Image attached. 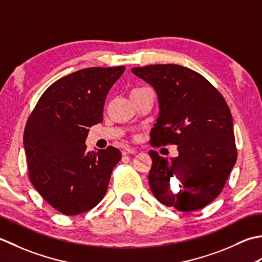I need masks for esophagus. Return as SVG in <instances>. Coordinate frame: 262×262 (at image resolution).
Returning a JSON list of instances; mask_svg holds the SVG:
<instances>
[{
	"label": "esophagus",
	"mask_w": 262,
	"mask_h": 262,
	"mask_svg": "<svg viewBox=\"0 0 262 262\" xmlns=\"http://www.w3.org/2000/svg\"><path fill=\"white\" fill-rule=\"evenodd\" d=\"M138 150L135 148H131V147H125L122 149V155H132V154H137Z\"/></svg>",
	"instance_id": "esophagus-1"
}]
</instances>
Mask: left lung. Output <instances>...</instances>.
Instances as JSON below:
<instances>
[{
  "label": "left lung",
  "mask_w": 262,
  "mask_h": 262,
  "mask_svg": "<svg viewBox=\"0 0 262 262\" xmlns=\"http://www.w3.org/2000/svg\"><path fill=\"white\" fill-rule=\"evenodd\" d=\"M131 71L155 89L159 115L150 132L151 146H178L167 161L150 150L148 175L152 194L161 204L193 211L216 199L236 163L231 111L221 93L191 69L155 64ZM174 182L179 191L170 189Z\"/></svg>",
  "instance_id": "1"
}]
</instances>
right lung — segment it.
Here are the masks:
<instances>
[{
    "instance_id": "right-lung-1",
    "label": "right lung",
    "mask_w": 262,
    "mask_h": 262,
    "mask_svg": "<svg viewBox=\"0 0 262 262\" xmlns=\"http://www.w3.org/2000/svg\"><path fill=\"white\" fill-rule=\"evenodd\" d=\"M124 67L87 68L45 90L24 132L29 178L49 204L74 216L98 205L120 162L115 147L87 151L89 127L103 122L106 96Z\"/></svg>"
}]
</instances>
